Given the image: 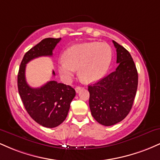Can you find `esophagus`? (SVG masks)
<instances>
[{
    "mask_svg": "<svg viewBox=\"0 0 160 160\" xmlns=\"http://www.w3.org/2000/svg\"><path fill=\"white\" fill-rule=\"evenodd\" d=\"M82 89V87H80V86H77V87L76 88H75V90H76V92H80V90H81V89Z\"/></svg>",
    "mask_w": 160,
    "mask_h": 160,
    "instance_id": "1",
    "label": "esophagus"
}]
</instances>
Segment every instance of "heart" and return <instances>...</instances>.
<instances>
[{"mask_svg": "<svg viewBox=\"0 0 160 160\" xmlns=\"http://www.w3.org/2000/svg\"><path fill=\"white\" fill-rule=\"evenodd\" d=\"M64 57L58 64V72L64 80L70 81L79 68L80 78L84 81L92 82L107 74L112 50L106 43L89 42L72 46L66 50Z\"/></svg>", "mask_w": 160, "mask_h": 160, "instance_id": "obj_1", "label": "heart"}]
</instances>
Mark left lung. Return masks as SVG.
<instances>
[{"label":"left lung","instance_id":"8db88e82","mask_svg":"<svg viewBox=\"0 0 160 160\" xmlns=\"http://www.w3.org/2000/svg\"><path fill=\"white\" fill-rule=\"evenodd\" d=\"M117 49L115 71L88 86L89 108L97 122L105 126L122 121L131 111L136 95L138 76L131 55L113 40Z\"/></svg>","mask_w":160,"mask_h":160}]
</instances>
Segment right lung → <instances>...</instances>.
I'll list each match as a JSON object with an SVG mask.
<instances>
[{
    "mask_svg": "<svg viewBox=\"0 0 160 160\" xmlns=\"http://www.w3.org/2000/svg\"><path fill=\"white\" fill-rule=\"evenodd\" d=\"M61 38H45L24 56L18 73V90L25 110L38 124L47 128L59 126L67 117L76 92L71 86L47 82L40 88H32L25 80L26 64L40 56H52ZM52 74L55 75L54 71Z\"/></svg>",
    "mask_w": 160,
    "mask_h": 160,
    "instance_id": "add662e5",
    "label": "right lung"
}]
</instances>
